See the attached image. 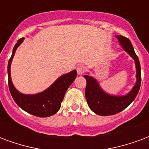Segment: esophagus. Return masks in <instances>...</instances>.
Wrapping results in <instances>:
<instances>
[{
	"label": "esophagus",
	"instance_id": "1",
	"mask_svg": "<svg viewBox=\"0 0 149 149\" xmlns=\"http://www.w3.org/2000/svg\"><path fill=\"white\" fill-rule=\"evenodd\" d=\"M77 73L78 74H83L84 72L86 71V67L83 65H79V66H77Z\"/></svg>",
	"mask_w": 149,
	"mask_h": 149
}]
</instances>
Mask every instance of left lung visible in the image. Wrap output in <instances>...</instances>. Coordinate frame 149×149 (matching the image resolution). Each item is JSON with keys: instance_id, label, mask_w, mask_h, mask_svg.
<instances>
[{"instance_id": "8db88e82", "label": "left lung", "mask_w": 149, "mask_h": 149, "mask_svg": "<svg viewBox=\"0 0 149 149\" xmlns=\"http://www.w3.org/2000/svg\"><path fill=\"white\" fill-rule=\"evenodd\" d=\"M120 45L127 51L131 57L133 58L136 67V83L132 90L124 96H114L105 93L100 88L99 83L93 77L84 75L86 80V86L85 90V96L86 102L91 110L97 115L102 116L115 115L124 110L131 103L135 100L139 92L141 83V70L140 61L134 51L133 46L130 40L122 35L117 36Z\"/></svg>"}]
</instances>
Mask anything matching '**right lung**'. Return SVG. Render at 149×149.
<instances>
[{"instance_id":"right-lung-1","label":"right lung","mask_w":149,"mask_h":149,"mask_svg":"<svg viewBox=\"0 0 149 149\" xmlns=\"http://www.w3.org/2000/svg\"><path fill=\"white\" fill-rule=\"evenodd\" d=\"M23 38L19 39L13 49V54L8 63V83L9 91L15 103L26 112L38 117L53 116L60 109L66 90L74 81L77 71L72 70L58 78L48 89L37 95H24L13 86L10 75V65L17 48L23 42Z\"/></svg>"}]
</instances>
